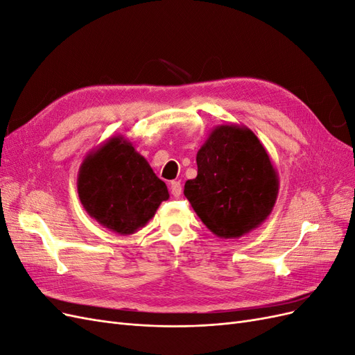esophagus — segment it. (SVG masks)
Instances as JSON below:
<instances>
[{
  "label": "esophagus",
  "mask_w": 355,
  "mask_h": 355,
  "mask_svg": "<svg viewBox=\"0 0 355 355\" xmlns=\"http://www.w3.org/2000/svg\"><path fill=\"white\" fill-rule=\"evenodd\" d=\"M170 191H171V194H173V197H180V194H182L180 182L179 180L171 182V184H170Z\"/></svg>",
  "instance_id": "34e87169"
}]
</instances>
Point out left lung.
Returning a JSON list of instances; mask_svg holds the SVG:
<instances>
[{
  "mask_svg": "<svg viewBox=\"0 0 355 355\" xmlns=\"http://www.w3.org/2000/svg\"><path fill=\"white\" fill-rule=\"evenodd\" d=\"M197 178L184 194L219 239H240L262 225L277 201L280 180L265 146L249 127H213L197 153Z\"/></svg>",
  "mask_w": 355,
  "mask_h": 355,
  "instance_id": "1",
  "label": "left lung"
}]
</instances>
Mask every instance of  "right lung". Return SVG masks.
I'll return each mask as SVG.
<instances>
[{
  "label": "right lung",
  "mask_w": 355,
  "mask_h": 355,
  "mask_svg": "<svg viewBox=\"0 0 355 355\" xmlns=\"http://www.w3.org/2000/svg\"><path fill=\"white\" fill-rule=\"evenodd\" d=\"M77 189L89 216L120 235L144 228L159 204L170 197L164 182L121 135L110 137L85 155Z\"/></svg>",
  "instance_id": "1"
}]
</instances>
